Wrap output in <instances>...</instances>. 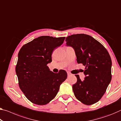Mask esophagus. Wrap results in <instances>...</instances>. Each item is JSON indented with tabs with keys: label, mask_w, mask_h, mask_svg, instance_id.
I'll return each mask as SVG.
<instances>
[{
	"label": "esophagus",
	"mask_w": 121,
	"mask_h": 121,
	"mask_svg": "<svg viewBox=\"0 0 121 121\" xmlns=\"http://www.w3.org/2000/svg\"><path fill=\"white\" fill-rule=\"evenodd\" d=\"M67 73H68V77H69V76H70L71 75V74L70 73V72H67Z\"/></svg>",
	"instance_id": "1"
}]
</instances>
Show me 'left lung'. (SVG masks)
I'll list each match as a JSON object with an SVG mask.
<instances>
[{"label": "left lung", "mask_w": 121, "mask_h": 121, "mask_svg": "<svg viewBox=\"0 0 121 121\" xmlns=\"http://www.w3.org/2000/svg\"><path fill=\"white\" fill-rule=\"evenodd\" d=\"M66 45L75 51L77 62L85 66L83 81L78 75L72 90L78 100L85 105L99 101L104 94L111 77V57L102 44L85 34L72 35L67 37Z\"/></svg>", "instance_id": "obj_1"}]
</instances>
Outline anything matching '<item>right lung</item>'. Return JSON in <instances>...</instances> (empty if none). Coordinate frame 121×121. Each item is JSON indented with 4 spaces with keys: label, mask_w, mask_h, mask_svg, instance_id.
I'll return each mask as SVG.
<instances>
[{
    "label": "right lung",
    "mask_w": 121,
    "mask_h": 121,
    "mask_svg": "<svg viewBox=\"0 0 121 121\" xmlns=\"http://www.w3.org/2000/svg\"><path fill=\"white\" fill-rule=\"evenodd\" d=\"M65 38V37H39L20 49L16 72L20 89L32 103L37 105L49 103L66 79L65 70L53 73L47 66L52 62L53 50L62 45Z\"/></svg>",
    "instance_id": "1"
}]
</instances>
